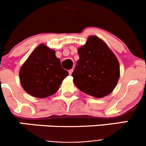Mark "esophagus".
Segmentation results:
<instances>
[{
    "mask_svg": "<svg viewBox=\"0 0 146 146\" xmlns=\"http://www.w3.org/2000/svg\"><path fill=\"white\" fill-rule=\"evenodd\" d=\"M72 72H73V69H70V70L69 71V74H72Z\"/></svg>",
    "mask_w": 146,
    "mask_h": 146,
    "instance_id": "obj_1",
    "label": "esophagus"
}]
</instances>
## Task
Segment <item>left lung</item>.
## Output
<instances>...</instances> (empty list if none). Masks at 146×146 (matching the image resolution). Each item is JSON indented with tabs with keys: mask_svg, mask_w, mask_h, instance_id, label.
<instances>
[{
	"mask_svg": "<svg viewBox=\"0 0 146 146\" xmlns=\"http://www.w3.org/2000/svg\"><path fill=\"white\" fill-rule=\"evenodd\" d=\"M79 60L72 74L74 85L95 98L109 95L116 86L120 66L116 56L101 38L90 36L78 49Z\"/></svg>",
	"mask_w": 146,
	"mask_h": 146,
	"instance_id": "1",
	"label": "left lung"
}]
</instances>
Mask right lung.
I'll use <instances>...</instances> for the list:
<instances>
[{"instance_id":"obj_1","label":"right lung","mask_w":146,"mask_h":146,"mask_svg":"<svg viewBox=\"0 0 146 146\" xmlns=\"http://www.w3.org/2000/svg\"><path fill=\"white\" fill-rule=\"evenodd\" d=\"M69 72L61 67L54 50L44 44L33 51L20 70L23 89L36 98H45L58 91Z\"/></svg>"}]
</instances>
